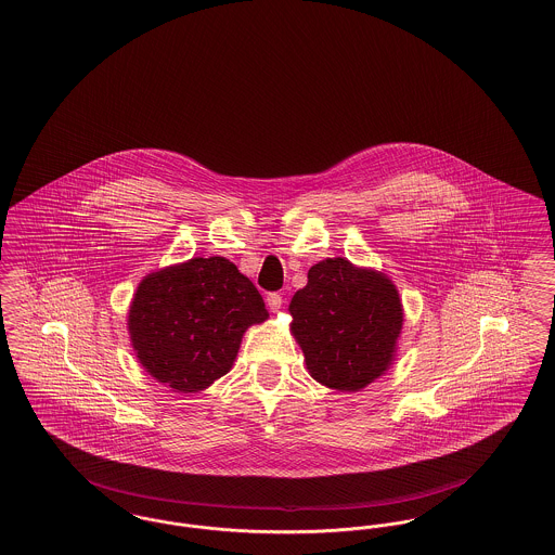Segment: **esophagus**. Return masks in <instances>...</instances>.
Listing matches in <instances>:
<instances>
[{"instance_id":"1","label":"esophagus","mask_w":555,"mask_h":555,"mask_svg":"<svg viewBox=\"0 0 555 555\" xmlns=\"http://www.w3.org/2000/svg\"><path fill=\"white\" fill-rule=\"evenodd\" d=\"M267 306L270 311H279L283 308V297L279 293H270L267 297Z\"/></svg>"}]
</instances>
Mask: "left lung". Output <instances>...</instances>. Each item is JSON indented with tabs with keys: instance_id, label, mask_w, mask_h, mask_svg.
<instances>
[{
	"instance_id": "8db88e82",
	"label": "left lung",
	"mask_w": 555,
	"mask_h": 555,
	"mask_svg": "<svg viewBox=\"0 0 555 555\" xmlns=\"http://www.w3.org/2000/svg\"><path fill=\"white\" fill-rule=\"evenodd\" d=\"M288 311L310 376L333 390L357 392L395 361L402 304L395 283L377 270L326 258L310 268Z\"/></svg>"
}]
</instances>
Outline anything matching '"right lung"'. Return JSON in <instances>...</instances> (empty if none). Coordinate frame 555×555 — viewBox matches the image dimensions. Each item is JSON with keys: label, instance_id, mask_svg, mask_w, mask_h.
I'll return each mask as SVG.
<instances>
[{"label": "right lung", "instance_id": "obj_1", "mask_svg": "<svg viewBox=\"0 0 555 555\" xmlns=\"http://www.w3.org/2000/svg\"><path fill=\"white\" fill-rule=\"evenodd\" d=\"M268 318L258 288L221 256L192 258L142 279L128 331L142 367L178 392L224 376L244 333Z\"/></svg>", "mask_w": 555, "mask_h": 555}]
</instances>
